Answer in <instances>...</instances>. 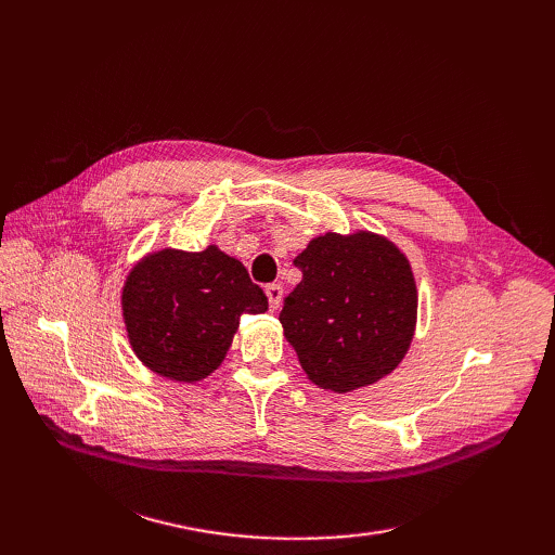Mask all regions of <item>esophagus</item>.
I'll return each mask as SVG.
<instances>
[{
	"mask_svg": "<svg viewBox=\"0 0 555 555\" xmlns=\"http://www.w3.org/2000/svg\"><path fill=\"white\" fill-rule=\"evenodd\" d=\"M266 296H268V306H271V310H278L282 306V298H284L282 284H268Z\"/></svg>",
	"mask_w": 555,
	"mask_h": 555,
	"instance_id": "34e87169",
	"label": "esophagus"
}]
</instances>
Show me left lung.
Returning a JSON list of instances; mask_svg holds the SVG:
<instances>
[{
    "label": "left lung",
    "mask_w": 555,
    "mask_h": 555,
    "mask_svg": "<svg viewBox=\"0 0 555 555\" xmlns=\"http://www.w3.org/2000/svg\"><path fill=\"white\" fill-rule=\"evenodd\" d=\"M294 263L304 280L280 324L308 379L351 393L391 375L416 331V280L393 241L373 231L314 236Z\"/></svg>",
    "instance_id": "left-lung-1"
}]
</instances>
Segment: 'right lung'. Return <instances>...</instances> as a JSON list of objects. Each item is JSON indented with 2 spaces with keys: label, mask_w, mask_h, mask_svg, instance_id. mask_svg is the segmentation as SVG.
<instances>
[{
  "label": "right lung",
  "mask_w": 555,
  "mask_h": 555,
  "mask_svg": "<svg viewBox=\"0 0 555 555\" xmlns=\"http://www.w3.org/2000/svg\"><path fill=\"white\" fill-rule=\"evenodd\" d=\"M268 310L247 268L217 245L164 247L131 266L122 319L137 359L159 377L194 384L222 365L245 312Z\"/></svg>",
  "instance_id": "right-lung-1"
}]
</instances>
